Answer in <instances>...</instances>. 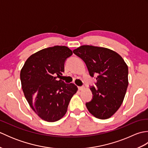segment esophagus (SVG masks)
I'll list each match as a JSON object with an SVG mask.
<instances>
[{
	"label": "esophagus",
	"mask_w": 148,
	"mask_h": 148,
	"mask_svg": "<svg viewBox=\"0 0 148 148\" xmlns=\"http://www.w3.org/2000/svg\"><path fill=\"white\" fill-rule=\"evenodd\" d=\"M84 88V86H78V89H79V90H83Z\"/></svg>",
	"instance_id": "34e87169"
}]
</instances>
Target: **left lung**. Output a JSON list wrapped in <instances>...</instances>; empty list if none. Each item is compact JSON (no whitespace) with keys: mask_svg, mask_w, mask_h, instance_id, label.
Masks as SVG:
<instances>
[{"mask_svg":"<svg viewBox=\"0 0 148 148\" xmlns=\"http://www.w3.org/2000/svg\"><path fill=\"white\" fill-rule=\"evenodd\" d=\"M73 53L85 63L90 76H97V88L90 86L92 99L86 103L95 117L109 118L123 101L128 85V66L117 53L108 48L81 46Z\"/></svg>","mask_w":148,"mask_h":148,"instance_id":"left-lung-1","label":"left lung"}]
</instances>
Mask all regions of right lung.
Here are the masks:
<instances>
[{"label": "right lung", "instance_id": "obj_1", "mask_svg": "<svg viewBox=\"0 0 148 148\" xmlns=\"http://www.w3.org/2000/svg\"><path fill=\"white\" fill-rule=\"evenodd\" d=\"M72 51L65 46L40 50L28 58L20 72L24 95L31 108L42 119L55 122L67 111L69 102L77 90L73 83L58 80Z\"/></svg>", "mask_w": 148, "mask_h": 148}]
</instances>
